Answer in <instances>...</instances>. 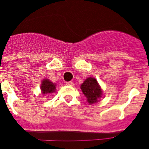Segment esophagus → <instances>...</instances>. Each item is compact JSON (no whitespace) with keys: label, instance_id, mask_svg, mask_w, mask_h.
<instances>
[{"label":"esophagus","instance_id":"obj_1","mask_svg":"<svg viewBox=\"0 0 149 149\" xmlns=\"http://www.w3.org/2000/svg\"><path fill=\"white\" fill-rule=\"evenodd\" d=\"M66 85H68V86H73V81H68V82H66L65 84Z\"/></svg>","mask_w":149,"mask_h":149}]
</instances>
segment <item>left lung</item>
<instances>
[{"mask_svg":"<svg viewBox=\"0 0 149 149\" xmlns=\"http://www.w3.org/2000/svg\"><path fill=\"white\" fill-rule=\"evenodd\" d=\"M81 89L87 98L88 102L90 104L97 102V100L102 95V90L97 80L94 78L89 77L86 79L81 86Z\"/></svg>","mask_w":149,"mask_h":149,"instance_id":"obj_1","label":"left lung"}]
</instances>
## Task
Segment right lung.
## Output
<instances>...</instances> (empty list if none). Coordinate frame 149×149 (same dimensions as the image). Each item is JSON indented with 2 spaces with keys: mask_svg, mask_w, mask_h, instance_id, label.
Segmentation results:
<instances>
[{
  "mask_svg": "<svg viewBox=\"0 0 149 149\" xmlns=\"http://www.w3.org/2000/svg\"><path fill=\"white\" fill-rule=\"evenodd\" d=\"M55 86L56 85L53 84L52 82L50 81L49 79H44L42 81V83H41V89L44 95L52 93V92H55Z\"/></svg>",
  "mask_w": 149,
  "mask_h": 149,
  "instance_id": "obj_1",
  "label": "right lung"
}]
</instances>
